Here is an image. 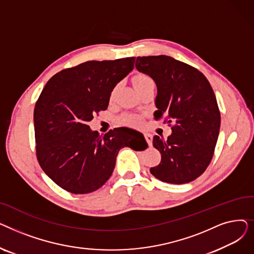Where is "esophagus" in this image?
Wrapping results in <instances>:
<instances>
[{"mask_svg":"<svg viewBox=\"0 0 254 254\" xmlns=\"http://www.w3.org/2000/svg\"><path fill=\"white\" fill-rule=\"evenodd\" d=\"M144 137H145V139H146V142L148 143V145H152V135L151 134H148V132H145L144 134Z\"/></svg>","mask_w":254,"mask_h":254,"instance_id":"obj_1","label":"esophagus"}]
</instances>
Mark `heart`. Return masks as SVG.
Returning a JSON list of instances; mask_svg holds the SVG:
<instances>
[{"label": "heart", "mask_w": 254, "mask_h": 254, "mask_svg": "<svg viewBox=\"0 0 254 254\" xmlns=\"http://www.w3.org/2000/svg\"><path fill=\"white\" fill-rule=\"evenodd\" d=\"M151 78L147 75H144V74H139L137 75L135 78H134V85L135 87L140 85V84H143L145 82H148V81H151ZM115 91H116V88H114L111 92V96H110V99L112 100L114 95H115ZM118 123L120 125H124V126H128V127H138L141 125L142 123V119L139 115L137 114H132V113H126L124 115L120 116L118 118Z\"/></svg>", "instance_id": "obj_1"}]
</instances>
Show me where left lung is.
I'll list each match as a JSON object with an SVG mask.
<instances>
[{
  "instance_id": "8db88e82",
  "label": "left lung",
  "mask_w": 254,
  "mask_h": 254,
  "mask_svg": "<svg viewBox=\"0 0 254 254\" xmlns=\"http://www.w3.org/2000/svg\"><path fill=\"white\" fill-rule=\"evenodd\" d=\"M136 69L156 84L155 119L165 116L173 124L167 140L153 137L162 161L150 173L172 184L193 181L209 166L219 135L220 112L214 91L198 70L168 56L138 57Z\"/></svg>"
}]
</instances>
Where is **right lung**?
<instances>
[{
    "label": "right lung",
    "mask_w": 254,
    "mask_h": 254,
    "mask_svg": "<svg viewBox=\"0 0 254 254\" xmlns=\"http://www.w3.org/2000/svg\"><path fill=\"white\" fill-rule=\"evenodd\" d=\"M134 63L135 58L85 62L59 72L43 88L34 110L37 158L64 190L83 194L99 190L112 175L119 150L132 148L125 127L102 137L87 123L107 109L113 88ZM139 136L146 148L144 136Z\"/></svg>",
    "instance_id": "obj_1"
}]
</instances>
